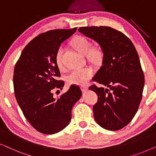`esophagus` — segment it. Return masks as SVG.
<instances>
[{"label":"esophagus","mask_w":156,"mask_h":156,"mask_svg":"<svg viewBox=\"0 0 156 156\" xmlns=\"http://www.w3.org/2000/svg\"><path fill=\"white\" fill-rule=\"evenodd\" d=\"M80 89H81V90H82L83 92H85V91H86L87 89H88V87H87V86H81L80 87Z\"/></svg>","instance_id":"34e87169"}]
</instances>
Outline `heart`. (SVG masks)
<instances>
[{"mask_svg": "<svg viewBox=\"0 0 156 156\" xmlns=\"http://www.w3.org/2000/svg\"><path fill=\"white\" fill-rule=\"evenodd\" d=\"M71 44L80 53L86 55L90 62L96 65L100 64L104 58V52L100 46L92 47L91 41L85 37L76 36L72 39ZM64 48L60 46L55 54V62L58 69L63 68V54ZM94 71L92 68L86 67L83 69H76L70 72L66 76V82L69 85H84L93 76Z\"/></svg>", "mask_w": 156, "mask_h": 156, "instance_id": "obj_1", "label": "heart"}]
</instances>
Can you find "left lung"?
<instances>
[{
	"label": "left lung",
	"mask_w": 156,
	"mask_h": 156,
	"mask_svg": "<svg viewBox=\"0 0 156 156\" xmlns=\"http://www.w3.org/2000/svg\"><path fill=\"white\" fill-rule=\"evenodd\" d=\"M78 31L97 41L104 52L103 65L93 80L107 88L89 87L98 97L94 118L107 130H119L132 120L142 99L145 79L139 54L132 41L112 27H81Z\"/></svg>",
	"instance_id": "left-lung-1"
}]
</instances>
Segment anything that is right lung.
<instances>
[{
    "mask_svg": "<svg viewBox=\"0 0 156 156\" xmlns=\"http://www.w3.org/2000/svg\"><path fill=\"white\" fill-rule=\"evenodd\" d=\"M73 29L49 30L39 34L24 48L15 63L13 74L15 96L26 119L39 132L53 134L63 130L71 119V109L82 95L71 85L66 93L53 97L54 88L64 82L55 62V54Z\"/></svg>",
    "mask_w": 156,
    "mask_h": 156,
    "instance_id": "right-lung-1",
    "label": "right lung"
}]
</instances>
